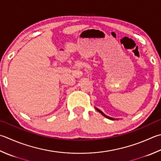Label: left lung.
<instances>
[{
	"label": "left lung",
	"mask_w": 161,
	"mask_h": 161,
	"mask_svg": "<svg viewBox=\"0 0 161 161\" xmlns=\"http://www.w3.org/2000/svg\"><path fill=\"white\" fill-rule=\"evenodd\" d=\"M95 109H96V110L98 112H99V113L100 114H101L102 115H103V116H104V117H106V118H108V119H110V120H116V119H115V118H111V117H109V116H107V115H105L104 113H103V112L101 111V110H99V108H96V107H95Z\"/></svg>",
	"instance_id": "1"
}]
</instances>
